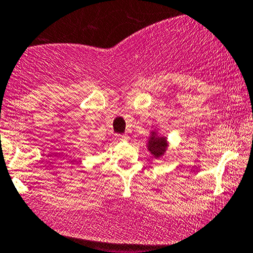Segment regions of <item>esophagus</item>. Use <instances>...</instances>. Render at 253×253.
<instances>
[{
	"mask_svg": "<svg viewBox=\"0 0 253 253\" xmlns=\"http://www.w3.org/2000/svg\"><path fill=\"white\" fill-rule=\"evenodd\" d=\"M117 138L119 141H129V136L126 134H123V135H117Z\"/></svg>",
	"mask_w": 253,
	"mask_h": 253,
	"instance_id": "1",
	"label": "esophagus"
}]
</instances>
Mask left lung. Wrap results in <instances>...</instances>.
I'll use <instances>...</instances> for the list:
<instances>
[{
  "label": "left lung",
  "mask_w": 253,
  "mask_h": 253,
  "mask_svg": "<svg viewBox=\"0 0 253 253\" xmlns=\"http://www.w3.org/2000/svg\"><path fill=\"white\" fill-rule=\"evenodd\" d=\"M169 148V141L166 136L161 135L158 129L150 130V136L147 141V149L149 150L150 154L155 159L164 157Z\"/></svg>",
  "instance_id": "obj_1"
}]
</instances>
